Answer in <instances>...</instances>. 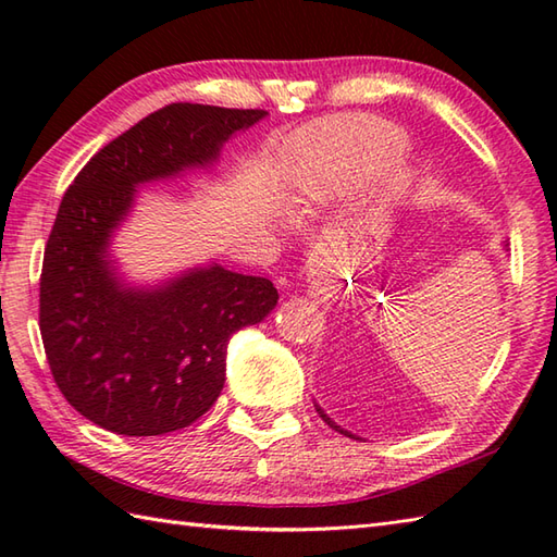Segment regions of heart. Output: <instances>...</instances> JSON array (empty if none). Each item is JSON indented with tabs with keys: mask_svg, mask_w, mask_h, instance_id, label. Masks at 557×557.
<instances>
[{
	"mask_svg": "<svg viewBox=\"0 0 557 557\" xmlns=\"http://www.w3.org/2000/svg\"><path fill=\"white\" fill-rule=\"evenodd\" d=\"M407 138L395 124L354 116L342 124L335 136L304 150L297 164V186L315 198H333L357 191L375 172L399 158Z\"/></svg>",
	"mask_w": 557,
	"mask_h": 557,
	"instance_id": "b5f03b06",
	"label": "heart"
}]
</instances>
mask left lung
I'll return each mask as SVG.
<instances>
[{
    "label": "left lung",
    "instance_id": "1",
    "mask_svg": "<svg viewBox=\"0 0 557 557\" xmlns=\"http://www.w3.org/2000/svg\"><path fill=\"white\" fill-rule=\"evenodd\" d=\"M505 248H507V244H505ZM315 411H318V413H321V419H323V421H325V423H327V425H330V429H333V431H337V433H342V435H347V437H354V441H361V437H359V435H354L351 431H345V429H342V425H337V423H335L333 419H330V417H327V413H325V409H323L321 405H318V401H315Z\"/></svg>",
    "mask_w": 557,
    "mask_h": 557
}]
</instances>
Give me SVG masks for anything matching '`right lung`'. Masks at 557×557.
I'll list each match as a JSON object with an SVG mask.
<instances>
[{
    "label": "right lung",
    "mask_w": 557,
    "mask_h": 557,
    "mask_svg": "<svg viewBox=\"0 0 557 557\" xmlns=\"http://www.w3.org/2000/svg\"><path fill=\"white\" fill-rule=\"evenodd\" d=\"M265 116L168 104L96 152L66 188L42 260L40 335L57 387L100 429L140 437L191 425L222 393L230 337L277 306L270 280L220 263L134 285L112 253L138 186L212 168L234 134Z\"/></svg>",
    "instance_id": "1"
}]
</instances>
